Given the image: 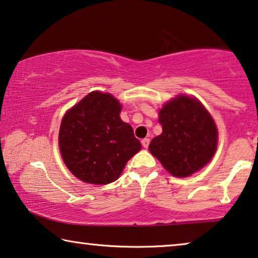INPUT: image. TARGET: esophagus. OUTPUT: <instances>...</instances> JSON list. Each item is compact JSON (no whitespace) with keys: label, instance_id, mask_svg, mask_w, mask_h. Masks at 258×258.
I'll return each mask as SVG.
<instances>
[{"label":"esophagus","instance_id":"34e87169","mask_svg":"<svg viewBox=\"0 0 258 258\" xmlns=\"http://www.w3.org/2000/svg\"><path fill=\"white\" fill-rule=\"evenodd\" d=\"M141 144L142 146H144V148H147L149 146V139H147V138H145V139L141 140Z\"/></svg>","mask_w":258,"mask_h":258}]
</instances>
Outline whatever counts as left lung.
Listing matches in <instances>:
<instances>
[{
	"mask_svg": "<svg viewBox=\"0 0 258 258\" xmlns=\"http://www.w3.org/2000/svg\"><path fill=\"white\" fill-rule=\"evenodd\" d=\"M162 133L149 144V151L176 177H187L212 159L218 145L213 118L197 98L179 95L159 112Z\"/></svg>",
	"mask_w": 258,
	"mask_h": 258,
	"instance_id": "1",
	"label": "left lung"
}]
</instances>
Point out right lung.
Instances as JSON below:
<instances>
[{"label":"right lung","mask_w":258,"mask_h":258,"mask_svg":"<svg viewBox=\"0 0 258 258\" xmlns=\"http://www.w3.org/2000/svg\"><path fill=\"white\" fill-rule=\"evenodd\" d=\"M120 111L112 95L92 91L64 114L59 147L75 177L97 185L112 183L140 151V141L132 126L120 119Z\"/></svg>","instance_id":"right-lung-1"}]
</instances>
